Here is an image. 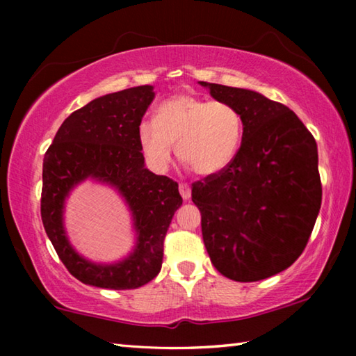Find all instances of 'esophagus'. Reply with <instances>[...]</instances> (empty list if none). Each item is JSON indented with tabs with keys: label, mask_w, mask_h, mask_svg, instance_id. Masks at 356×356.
Segmentation results:
<instances>
[{
	"label": "esophagus",
	"mask_w": 356,
	"mask_h": 356,
	"mask_svg": "<svg viewBox=\"0 0 356 356\" xmlns=\"http://www.w3.org/2000/svg\"><path fill=\"white\" fill-rule=\"evenodd\" d=\"M179 191H180V196L184 197V201H188L190 197H191V188H190V185L180 184V185H179Z\"/></svg>",
	"instance_id": "esophagus-1"
}]
</instances>
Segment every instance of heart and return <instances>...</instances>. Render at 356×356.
I'll return each mask as SVG.
<instances>
[{
  "label": "heart",
  "mask_w": 356,
  "mask_h": 356,
  "mask_svg": "<svg viewBox=\"0 0 356 356\" xmlns=\"http://www.w3.org/2000/svg\"><path fill=\"white\" fill-rule=\"evenodd\" d=\"M242 135V116L232 105L188 94L161 102L155 119L138 127V141L154 170L170 166L176 144L179 159L202 177L220 174L232 163Z\"/></svg>",
  "instance_id": "heart-1"
}]
</instances>
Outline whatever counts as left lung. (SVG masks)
Wrapping results in <instances>:
<instances>
[{
    "instance_id": "1",
    "label": "left lung",
    "mask_w": 356,
    "mask_h": 356,
    "mask_svg": "<svg viewBox=\"0 0 356 356\" xmlns=\"http://www.w3.org/2000/svg\"><path fill=\"white\" fill-rule=\"evenodd\" d=\"M242 116L237 156L193 184L210 261L226 278H270L297 261L322 204L317 144L286 105L243 88L200 81Z\"/></svg>"
}]
</instances>
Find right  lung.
Here are the masks:
<instances>
[{
    "label": "right lung",
    "mask_w": 356,
    "mask_h": 356,
    "mask_svg": "<svg viewBox=\"0 0 356 356\" xmlns=\"http://www.w3.org/2000/svg\"><path fill=\"white\" fill-rule=\"evenodd\" d=\"M155 99L144 84L94 99L64 120L44 156L40 213L45 232L65 268L83 284L136 289L159 275L163 240L182 206L179 185L144 163L138 127ZM86 179L110 186L128 206L134 248L114 263H94L70 243L63 225L70 193Z\"/></svg>",
    "instance_id": "1"
}]
</instances>
